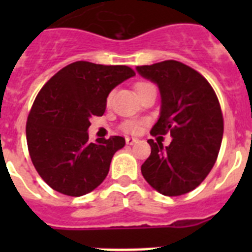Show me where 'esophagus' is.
I'll list each match as a JSON object with an SVG mask.
<instances>
[{
    "instance_id": "obj_1",
    "label": "esophagus",
    "mask_w": 252,
    "mask_h": 252,
    "mask_svg": "<svg viewBox=\"0 0 252 252\" xmlns=\"http://www.w3.org/2000/svg\"><path fill=\"white\" fill-rule=\"evenodd\" d=\"M137 141H139V140H137L136 137H126V144H127V145H133V144H136Z\"/></svg>"
}]
</instances>
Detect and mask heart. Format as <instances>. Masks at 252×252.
Instances as JSON below:
<instances>
[{
	"label": "heart",
	"instance_id": "obj_1",
	"mask_svg": "<svg viewBox=\"0 0 252 252\" xmlns=\"http://www.w3.org/2000/svg\"><path fill=\"white\" fill-rule=\"evenodd\" d=\"M144 84H146V83H139L136 86V88L137 90H139L140 87L141 86H144ZM124 130L126 131V132H132V133H135V132H137V131L140 130V125L137 124V122H133V121H128V122H126V124L124 125Z\"/></svg>",
	"mask_w": 252,
	"mask_h": 252
}]
</instances>
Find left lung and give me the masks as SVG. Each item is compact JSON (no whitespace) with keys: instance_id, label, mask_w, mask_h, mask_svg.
Wrapping results in <instances>:
<instances>
[{"instance_id":"1","label":"left lung","mask_w":252,"mask_h":252,"mask_svg":"<svg viewBox=\"0 0 252 252\" xmlns=\"http://www.w3.org/2000/svg\"><path fill=\"white\" fill-rule=\"evenodd\" d=\"M155 83L161 97L151 133L170 132V145L148 140L150 157L142 177L164 195H182L197 188L215 165L223 136V117L211 84L197 70L177 60L136 66Z\"/></svg>"}]
</instances>
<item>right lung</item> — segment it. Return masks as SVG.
Masks as SVG:
<instances>
[{"instance_id": "add662e5", "label": "right lung", "mask_w": 252, "mask_h": 252, "mask_svg": "<svg viewBox=\"0 0 252 252\" xmlns=\"http://www.w3.org/2000/svg\"><path fill=\"white\" fill-rule=\"evenodd\" d=\"M126 65L75 62L51 77L37 94L26 124L31 161L49 187L81 197L106 179L121 136L90 141L92 116H102L111 91L133 77Z\"/></svg>"}]
</instances>
